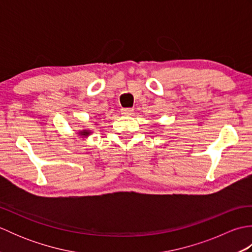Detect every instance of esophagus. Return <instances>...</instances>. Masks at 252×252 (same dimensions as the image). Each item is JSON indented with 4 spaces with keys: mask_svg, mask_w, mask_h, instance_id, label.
Instances as JSON below:
<instances>
[{
    "mask_svg": "<svg viewBox=\"0 0 252 252\" xmlns=\"http://www.w3.org/2000/svg\"><path fill=\"white\" fill-rule=\"evenodd\" d=\"M121 114L123 116H132L133 109L132 108H122L121 109Z\"/></svg>",
    "mask_w": 252,
    "mask_h": 252,
    "instance_id": "1",
    "label": "esophagus"
}]
</instances>
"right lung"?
<instances>
[{"mask_svg":"<svg viewBox=\"0 0 252 252\" xmlns=\"http://www.w3.org/2000/svg\"><path fill=\"white\" fill-rule=\"evenodd\" d=\"M88 134H89L88 131H83V132L81 133V135H88Z\"/></svg>","mask_w":252,"mask_h":252,"instance_id":"add662e5","label":"right lung"}]
</instances>
